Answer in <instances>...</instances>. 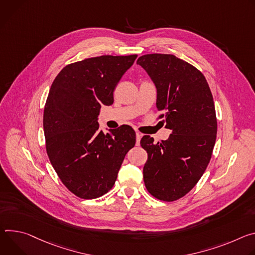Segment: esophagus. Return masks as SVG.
<instances>
[{"label":"esophagus","instance_id":"obj_1","mask_svg":"<svg viewBox=\"0 0 255 255\" xmlns=\"http://www.w3.org/2000/svg\"><path fill=\"white\" fill-rule=\"evenodd\" d=\"M135 137H136V146L139 145V140H140V137H142V133H139L138 131L135 132Z\"/></svg>","mask_w":255,"mask_h":255}]
</instances>
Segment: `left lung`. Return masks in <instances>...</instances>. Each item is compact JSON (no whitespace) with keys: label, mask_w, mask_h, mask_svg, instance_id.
<instances>
[{"label":"left lung","mask_w":255,"mask_h":255,"mask_svg":"<svg viewBox=\"0 0 255 255\" xmlns=\"http://www.w3.org/2000/svg\"><path fill=\"white\" fill-rule=\"evenodd\" d=\"M136 64L156 86L160 123L172 130L157 144L150 135L140 139L148 153L144 182L156 199L173 202L193 188L211 160L217 136L213 95L205 76L173 54H145Z\"/></svg>","instance_id":"8db88e82"}]
</instances>
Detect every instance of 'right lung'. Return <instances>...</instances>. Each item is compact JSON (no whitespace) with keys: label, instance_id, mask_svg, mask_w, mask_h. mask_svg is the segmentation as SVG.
Returning a JSON list of instances; mask_svg holds the SVG:
<instances>
[{"label":"right lung","instance_id":"right-lung-1","mask_svg":"<svg viewBox=\"0 0 255 255\" xmlns=\"http://www.w3.org/2000/svg\"><path fill=\"white\" fill-rule=\"evenodd\" d=\"M136 54L101 55L66 66L55 77L43 112L49 161L66 187L92 200L115 185L135 132L124 125L99 129L101 105L113 103V91Z\"/></svg>","mask_w":255,"mask_h":255}]
</instances>
